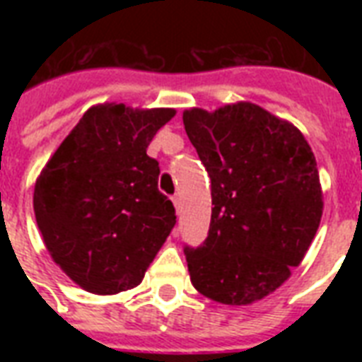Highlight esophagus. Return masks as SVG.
<instances>
[{"instance_id":"34e87169","label":"esophagus","mask_w":362,"mask_h":362,"mask_svg":"<svg viewBox=\"0 0 362 362\" xmlns=\"http://www.w3.org/2000/svg\"><path fill=\"white\" fill-rule=\"evenodd\" d=\"M173 203H175L176 212H180V209H182V201H180V197H178V195H175V197H173Z\"/></svg>"}]
</instances>
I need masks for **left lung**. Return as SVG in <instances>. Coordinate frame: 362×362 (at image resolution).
Instances as JSON below:
<instances>
[{"label":"left lung","mask_w":362,"mask_h":362,"mask_svg":"<svg viewBox=\"0 0 362 362\" xmlns=\"http://www.w3.org/2000/svg\"><path fill=\"white\" fill-rule=\"evenodd\" d=\"M212 182L209 237L186 247L193 287L229 306L274 293L314 240L323 192L314 152L291 124L250 101L184 110Z\"/></svg>","instance_id":"left-lung-1"}]
</instances>
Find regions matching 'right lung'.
<instances>
[{"label": "right lung", "mask_w": 362, "mask_h": 362, "mask_svg": "<svg viewBox=\"0 0 362 362\" xmlns=\"http://www.w3.org/2000/svg\"><path fill=\"white\" fill-rule=\"evenodd\" d=\"M175 109L103 103L88 109L52 153L33 192L37 227L50 257L95 295L133 289L175 227L146 153Z\"/></svg>", "instance_id": "1"}]
</instances>
